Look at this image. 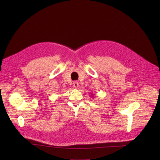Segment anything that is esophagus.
<instances>
[{
    "mask_svg": "<svg viewBox=\"0 0 160 160\" xmlns=\"http://www.w3.org/2000/svg\"><path fill=\"white\" fill-rule=\"evenodd\" d=\"M73 87H75V88H78V86H79V83H78V82H73Z\"/></svg>",
    "mask_w": 160,
    "mask_h": 160,
    "instance_id": "34e87169",
    "label": "esophagus"
}]
</instances>
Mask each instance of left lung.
<instances>
[{
	"label": "left lung",
	"mask_w": 160,
	"mask_h": 160,
	"mask_svg": "<svg viewBox=\"0 0 160 160\" xmlns=\"http://www.w3.org/2000/svg\"><path fill=\"white\" fill-rule=\"evenodd\" d=\"M94 94H93L92 93L91 94V97H94Z\"/></svg>",
	"instance_id": "left-lung-1"
}]
</instances>
